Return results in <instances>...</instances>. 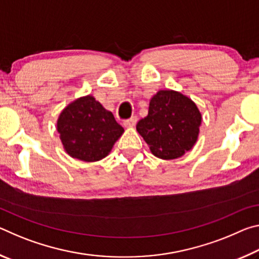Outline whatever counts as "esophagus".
<instances>
[{
    "label": "esophagus",
    "instance_id": "1",
    "mask_svg": "<svg viewBox=\"0 0 259 259\" xmlns=\"http://www.w3.org/2000/svg\"><path fill=\"white\" fill-rule=\"evenodd\" d=\"M137 120H138L137 116H131L130 119L123 121V125L126 126V128H129V126H134L136 123H137Z\"/></svg>",
    "mask_w": 259,
    "mask_h": 259
}]
</instances>
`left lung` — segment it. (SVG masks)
<instances>
[{
    "label": "left lung",
    "mask_w": 259,
    "mask_h": 259,
    "mask_svg": "<svg viewBox=\"0 0 259 259\" xmlns=\"http://www.w3.org/2000/svg\"><path fill=\"white\" fill-rule=\"evenodd\" d=\"M201 120V113L190 98L177 91L160 90L151 99L147 116L136 128L153 154L171 160L194 146Z\"/></svg>",
    "instance_id": "obj_1"
}]
</instances>
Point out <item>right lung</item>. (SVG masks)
<instances>
[{
	"mask_svg": "<svg viewBox=\"0 0 259 259\" xmlns=\"http://www.w3.org/2000/svg\"><path fill=\"white\" fill-rule=\"evenodd\" d=\"M57 130L65 151L81 161L102 160L124 129L93 96L75 100L61 112Z\"/></svg>",
	"mask_w": 259,
	"mask_h": 259,
	"instance_id": "right-lung-1",
	"label": "right lung"
}]
</instances>
